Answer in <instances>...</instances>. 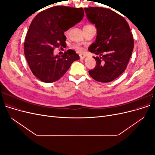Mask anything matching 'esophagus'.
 I'll list each match as a JSON object with an SVG mask.
<instances>
[{
  "label": "esophagus",
  "instance_id": "esophagus-1",
  "mask_svg": "<svg viewBox=\"0 0 155 155\" xmlns=\"http://www.w3.org/2000/svg\"><path fill=\"white\" fill-rule=\"evenodd\" d=\"M86 57V55L84 54H79V58H80L81 59H84Z\"/></svg>",
  "mask_w": 155,
  "mask_h": 155
}]
</instances>
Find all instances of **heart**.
<instances>
[{
    "mask_svg": "<svg viewBox=\"0 0 155 155\" xmlns=\"http://www.w3.org/2000/svg\"><path fill=\"white\" fill-rule=\"evenodd\" d=\"M91 26V25H85V26ZM68 34V30H67L66 31H64V34L67 35ZM73 48L74 50H76L78 52H83L84 51V47L83 46L80 45V44H75L73 45Z\"/></svg>",
    "mask_w": 155,
    "mask_h": 155,
    "instance_id": "obj_1",
    "label": "heart"
}]
</instances>
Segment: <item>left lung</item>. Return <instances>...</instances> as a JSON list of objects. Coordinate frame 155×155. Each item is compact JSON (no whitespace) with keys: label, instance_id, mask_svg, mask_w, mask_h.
Returning a JSON list of instances; mask_svg holds the SVG:
<instances>
[{"label":"left lung","instance_id":"8db88e82","mask_svg":"<svg viewBox=\"0 0 155 155\" xmlns=\"http://www.w3.org/2000/svg\"><path fill=\"white\" fill-rule=\"evenodd\" d=\"M85 12L97 28L96 42L88 48L97 55L94 57L96 66L89 75L97 81L110 82L127 66L134 48L133 34L125 18L110 9L89 7Z\"/></svg>","mask_w":155,"mask_h":155}]
</instances>
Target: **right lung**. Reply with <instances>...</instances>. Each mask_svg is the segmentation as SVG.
Wrapping results in <instances>:
<instances>
[{"instance_id": "add662e5", "label": "right lung", "mask_w": 155, "mask_h": 155, "mask_svg": "<svg viewBox=\"0 0 155 155\" xmlns=\"http://www.w3.org/2000/svg\"><path fill=\"white\" fill-rule=\"evenodd\" d=\"M82 8L56 6L41 12L33 19L25 39V55L33 74L45 83L58 81L79 56L74 51L54 55L66 45L64 31L80 22Z\"/></svg>"}]
</instances>
